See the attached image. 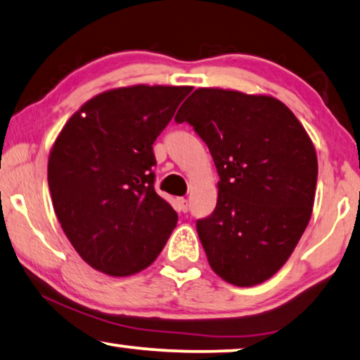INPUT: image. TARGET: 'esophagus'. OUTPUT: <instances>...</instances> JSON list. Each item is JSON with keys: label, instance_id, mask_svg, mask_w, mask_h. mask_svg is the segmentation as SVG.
<instances>
[{"label": "esophagus", "instance_id": "34e87169", "mask_svg": "<svg viewBox=\"0 0 360 360\" xmlns=\"http://www.w3.org/2000/svg\"><path fill=\"white\" fill-rule=\"evenodd\" d=\"M176 202H179V210L181 212L188 211V200H185V198H179V200H176Z\"/></svg>", "mask_w": 360, "mask_h": 360}]
</instances>
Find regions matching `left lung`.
<instances>
[{
	"mask_svg": "<svg viewBox=\"0 0 360 360\" xmlns=\"http://www.w3.org/2000/svg\"><path fill=\"white\" fill-rule=\"evenodd\" d=\"M206 143L219 174L211 216L196 231L212 271L238 288L288 262L314 207L319 162L292 112L269 96L196 89L175 115Z\"/></svg>",
	"mask_w": 360,
	"mask_h": 360,
	"instance_id": "left-lung-1",
	"label": "left lung"
}]
</instances>
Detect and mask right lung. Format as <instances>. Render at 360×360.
I'll list each match as a JSON object with an SVG mask.
<instances>
[{"instance_id":"1","label":"right lung","mask_w":360,"mask_h":360,"mask_svg":"<svg viewBox=\"0 0 360 360\" xmlns=\"http://www.w3.org/2000/svg\"><path fill=\"white\" fill-rule=\"evenodd\" d=\"M191 92L133 86L102 92L72 115L49 159L56 217L81 258L110 276L148 268L179 216L154 190L153 144Z\"/></svg>"}]
</instances>
